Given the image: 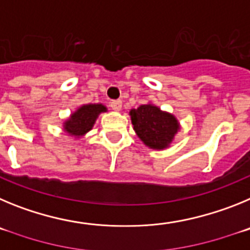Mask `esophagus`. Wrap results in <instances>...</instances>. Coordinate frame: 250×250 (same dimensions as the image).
<instances>
[{
	"mask_svg": "<svg viewBox=\"0 0 250 250\" xmlns=\"http://www.w3.org/2000/svg\"><path fill=\"white\" fill-rule=\"evenodd\" d=\"M110 106H111V109L114 110V111H120L123 103H121V100H114L110 103Z\"/></svg>",
	"mask_w": 250,
	"mask_h": 250,
	"instance_id": "obj_1",
	"label": "esophagus"
}]
</instances>
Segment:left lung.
I'll use <instances>...</instances> for the list:
<instances>
[{
  "mask_svg": "<svg viewBox=\"0 0 250 250\" xmlns=\"http://www.w3.org/2000/svg\"><path fill=\"white\" fill-rule=\"evenodd\" d=\"M129 115L135 134L149 149H167L180 131V123L175 115L161 110L152 103L130 109Z\"/></svg>",
  "mask_w": 250,
  "mask_h": 250,
  "instance_id": "8db88e82",
  "label": "left lung"
}]
</instances>
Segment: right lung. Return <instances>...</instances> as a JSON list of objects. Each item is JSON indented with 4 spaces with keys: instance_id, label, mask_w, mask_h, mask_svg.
I'll list each match as a JSON object with an SVG mask.
<instances>
[{
    "instance_id": "right-lung-1",
    "label": "right lung",
    "mask_w": 250,
    "mask_h": 250,
    "mask_svg": "<svg viewBox=\"0 0 250 250\" xmlns=\"http://www.w3.org/2000/svg\"><path fill=\"white\" fill-rule=\"evenodd\" d=\"M103 112H107V107L104 104H83L63 120L62 130L67 135L77 140L91 131Z\"/></svg>"
}]
</instances>
